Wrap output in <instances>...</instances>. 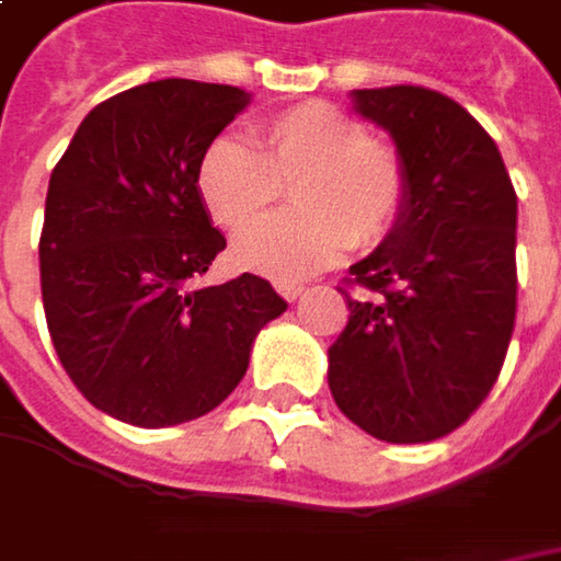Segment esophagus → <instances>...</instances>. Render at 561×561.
I'll return each mask as SVG.
<instances>
[{
    "label": "esophagus",
    "instance_id": "34e87169",
    "mask_svg": "<svg viewBox=\"0 0 561 561\" xmlns=\"http://www.w3.org/2000/svg\"><path fill=\"white\" fill-rule=\"evenodd\" d=\"M277 293H280V296H284V299H299V296H302V293H306V287H302V284H296V280H293V284H287V280H284V284H277Z\"/></svg>",
    "mask_w": 561,
    "mask_h": 561
}]
</instances>
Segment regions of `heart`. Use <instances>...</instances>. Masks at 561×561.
Listing matches in <instances>:
<instances>
[{
    "instance_id": "1",
    "label": "heart",
    "mask_w": 561,
    "mask_h": 561,
    "mask_svg": "<svg viewBox=\"0 0 561 561\" xmlns=\"http://www.w3.org/2000/svg\"><path fill=\"white\" fill-rule=\"evenodd\" d=\"M294 190L293 213L249 227L233 243L240 268L296 280L350 247L368 252L399 225L409 178L402 156L331 102H302L262 121L259 149L215 137L196 164V190L215 225L243 230Z\"/></svg>"
}]
</instances>
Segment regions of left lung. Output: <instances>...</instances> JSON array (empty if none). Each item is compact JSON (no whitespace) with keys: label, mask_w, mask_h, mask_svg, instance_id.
I'll return each instance as SVG.
<instances>
[{"label":"left lung","mask_w":561,"mask_h":561,"mask_svg":"<svg viewBox=\"0 0 561 561\" xmlns=\"http://www.w3.org/2000/svg\"><path fill=\"white\" fill-rule=\"evenodd\" d=\"M397 142L409 199L350 268V321L328 350L346 419L387 443L446 437L493 390L515 328L518 196L503 156L456 99L424 87L353 90Z\"/></svg>","instance_id":"left-lung-1"}]
</instances>
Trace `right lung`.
Returning a JSON list of instances; mask_svg holds the SVG:
<instances>
[{"instance_id":"add662e5","label":"right lung","mask_w":561,"mask_h":561,"mask_svg":"<svg viewBox=\"0 0 561 561\" xmlns=\"http://www.w3.org/2000/svg\"><path fill=\"white\" fill-rule=\"evenodd\" d=\"M247 102L227 83H142L99 102L53 168L46 324L61 368L112 419L171 427L211 412L247 375L255 334L287 309L255 274L199 287L227 240L196 164Z\"/></svg>"}]
</instances>
